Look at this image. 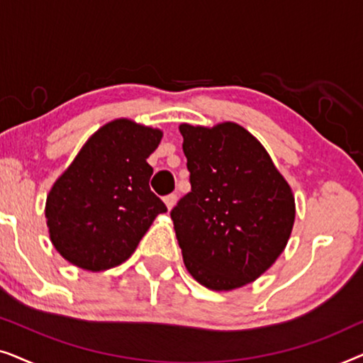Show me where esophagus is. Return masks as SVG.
Masks as SVG:
<instances>
[{
    "mask_svg": "<svg viewBox=\"0 0 363 363\" xmlns=\"http://www.w3.org/2000/svg\"><path fill=\"white\" fill-rule=\"evenodd\" d=\"M163 201H165V205H167V208L168 210H172L173 206H175V203H177V195H167L165 198H163Z\"/></svg>",
    "mask_w": 363,
    "mask_h": 363,
    "instance_id": "1",
    "label": "esophagus"
}]
</instances>
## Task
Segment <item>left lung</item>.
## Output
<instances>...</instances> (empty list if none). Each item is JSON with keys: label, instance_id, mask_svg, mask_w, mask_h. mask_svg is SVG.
Instances as JSON below:
<instances>
[{"label": "left lung", "instance_id": "obj_1", "mask_svg": "<svg viewBox=\"0 0 363 363\" xmlns=\"http://www.w3.org/2000/svg\"><path fill=\"white\" fill-rule=\"evenodd\" d=\"M178 128L191 183L170 213L183 262L208 289H240L286 250L294 193L262 143L240 123Z\"/></svg>", "mask_w": 363, "mask_h": 363}]
</instances>
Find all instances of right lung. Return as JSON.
I'll use <instances>...</instances> for the list:
<instances>
[{
	"mask_svg": "<svg viewBox=\"0 0 363 363\" xmlns=\"http://www.w3.org/2000/svg\"><path fill=\"white\" fill-rule=\"evenodd\" d=\"M163 132L116 118L92 133L46 198L52 246L81 269L101 272L127 261L157 215L167 211L148 186L147 158Z\"/></svg>",
	"mask_w": 363,
	"mask_h": 363,
	"instance_id": "obj_1",
	"label": "right lung"
}]
</instances>
